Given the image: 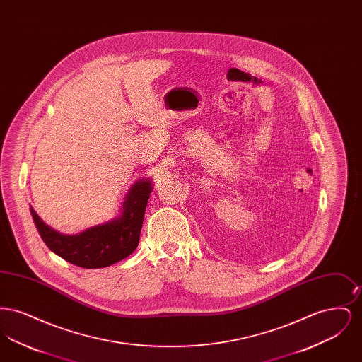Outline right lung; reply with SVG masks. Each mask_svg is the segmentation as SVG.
Wrapping results in <instances>:
<instances>
[{"mask_svg":"<svg viewBox=\"0 0 362 362\" xmlns=\"http://www.w3.org/2000/svg\"><path fill=\"white\" fill-rule=\"evenodd\" d=\"M151 192V180L138 182L126 197L121 217L74 236L52 230L33 207L31 214L39 235L54 254L78 267L100 269L127 258L137 248Z\"/></svg>","mask_w":362,"mask_h":362,"instance_id":"1","label":"right lung"}]
</instances>
